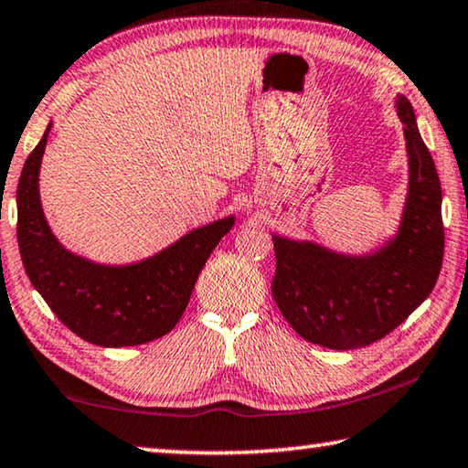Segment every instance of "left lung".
I'll return each instance as SVG.
<instances>
[{
    "label": "left lung",
    "instance_id": "obj_1",
    "mask_svg": "<svg viewBox=\"0 0 468 468\" xmlns=\"http://www.w3.org/2000/svg\"><path fill=\"white\" fill-rule=\"evenodd\" d=\"M408 154V196L398 233L370 254H339L272 235V298L300 337L358 350L402 324L433 292L443 261L441 185L412 103L396 98Z\"/></svg>",
    "mask_w": 468,
    "mask_h": 468
}]
</instances>
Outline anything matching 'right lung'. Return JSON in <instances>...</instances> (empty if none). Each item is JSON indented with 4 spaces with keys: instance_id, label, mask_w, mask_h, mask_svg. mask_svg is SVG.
<instances>
[{
    "instance_id": "add662e5",
    "label": "right lung",
    "mask_w": 468,
    "mask_h": 468,
    "mask_svg": "<svg viewBox=\"0 0 468 468\" xmlns=\"http://www.w3.org/2000/svg\"><path fill=\"white\" fill-rule=\"evenodd\" d=\"M51 122L22 168L18 248L33 287L80 339L101 347L139 346L175 329L207 256L235 217L194 229L145 261L110 266L66 250L51 233L39 197V168Z\"/></svg>"
}]
</instances>
